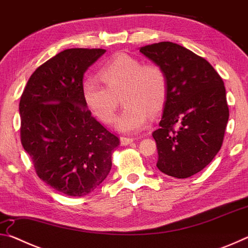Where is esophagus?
Returning <instances> with one entry per match:
<instances>
[{
	"instance_id": "obj_1",
	"label": "esophagus",
	"mask_w": 248,
	"mask_h": 248,
	"mask_svg": "<svg viewBox=\"0 0 248 248\" xmlns=\"http://www.w3.org/2000/svg\"><path fill=\"white\" fill-rule=\"evenodd\" d=\"M136 140L134 138H129V137H121L120 138V143L121 145H128Z\"/></svg>"
}]
</instances>
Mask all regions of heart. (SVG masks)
Masks as SVG:
<instances>
[{"label": "heart", "instance_id": "obj_1", "mask_svg": "<svg viewBox=\"0 0 248 248\" xmlns=\"http://www.w3.org/2000/svg\"><path fill=\"white\" fill-rule=\"evenodd\" d=\"M99 78L83 83V98L104 124H110L118 107V96L124 104L115 120L124 132L139 131L148 124L150 112L158 111L167 94L166 74L154 62L142 63L140 59L119 53L99 70Z\"/></svg>", "mask_w": 248, "mask_h": 248}]
</instances>
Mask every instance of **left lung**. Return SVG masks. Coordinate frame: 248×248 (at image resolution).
I'll use <instances>...</instances> for the list:
<instances>
[{"label":"left lung","mask_w":248,"mask_h":248,"mask_svg":"<svg viewBox=\"0 0 248 248\" xmlns=\"http://www.w3.org/2000/svg\"><path fill=\"white\" fill-rule=\"evenodd\" d=\"M140 52L164 70L167 94L159 128L152 133L157 169L176 178L199 173L219 152L229 120L224 83L205 59L162 41Z\"/></svg>","instance_id":"obj_1"}]
</instances>
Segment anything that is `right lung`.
Segmentation results:
<instances>
[{"label": "right lung", "instance_id": "obj_1", "mask_svg": "<svg viewBox=\"0 0 248 248\" xmlns=\"http://www.w3.org/2000/svg\"><path fill=\"white\" fill-rule=\"evenodd\" d=\"M105 49H66L36 69L19 102L20 141L36 174L61 194L82 197L111 170L119 138L83 98V77Z\"/></svg>", "mask_w": 248, "mask_h": 248}]
</instances>
